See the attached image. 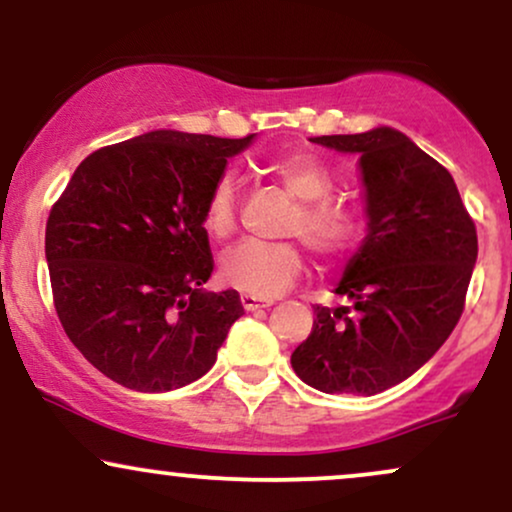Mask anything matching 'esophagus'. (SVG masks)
I'll use <instances>...</instances> for the list:
<instances>
[{
    "instance_id": "obj_1",
    "label": "esophagus",
    "mask_w": 512,
    "mask_h": 512,
    "mask_svg": "<svg viewBox=\"0 0 512 512\" xmlns=\"http://www.w3.org/2000/svg\"><path fill=\"white\" fill-rule=\"evenodd\" d=\"M240 303H243L245 310H260V308H269L274 301L272 298H260V296H250V293H243V296H240Z\"/></svg>"
}]
</instances>
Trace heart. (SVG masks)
<instances>
[{"label":"heart","instance_id":"1","mask_svg":"<svg viewBox=\"0 0 512 512\" xmlns=\"http://www.w3.org/2000/svg\"><path fill=\"white\" fill-rule=\"evenodd\" d=\"M264 173L279 182L293 199L296 211L286 223V236L301 238L320 260H337L358 240V216L349 204L330 197L334 175L315 154L291 151L264 163ZM204 228L214 240L236 233L238 182L221 175L204 202ZM303 274V255L293 243H243L221 257L219 276L231 289L250 296L274 298L296 284Z\"/></svg>","mask_w":512,"mask_h":512}]
</instances>
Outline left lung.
<instances>
[{"mask_svg": "<svg viewBox=\"0 0 512 512\" xmlns=\"http://www.w3.org/2000/svg\"><path fill=\"white\" fill-rule=\"evenodd\" d=\"M313 142L361 156L370 231L334 289L349 305H317L291 366L327 395L370 397L416 373L455 330L477 226L448 170L397 129Z\"/></svg>", "mask_w": 512, "mask_h": 512, "instance_id": "8db88e82", "label": "left lung"}]
</instances>
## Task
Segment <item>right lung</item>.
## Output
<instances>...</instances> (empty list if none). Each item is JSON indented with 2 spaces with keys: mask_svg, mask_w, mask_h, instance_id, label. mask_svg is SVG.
<instances>
[{
  "mask_svg": "<svg viewBox=\"0 0 512 512\" xmlns=\"http://www.w3.org/2000/svg\"><path fill=\"white\" fill-rule=\"evenodd\" d=\"M252 142L149 132L88 154L45 228L52 303L91 366L137 392L195 383L243 315L214 272L204 202Z\"/></svg>",
  "mask_w": 512,
  "mask_h": 512,
  "instance_id": "obj_1",
  "label": "right lung"
}]
</instances>
